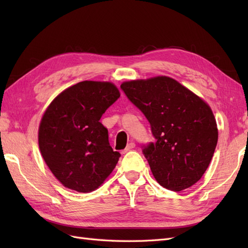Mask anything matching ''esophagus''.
Returning a JSON list of instances; mask_svg holds the SVG:
<instances>
[{
	"mask_svg": "<svg viewBox=\"0 0 248 248\" xmlns=\"http://www.w3.org/2000/svg\"><path fill=\"white\" fill-rule=\"evenodd\" d=\"M134 147H136V144H134L133 141L129 142V144L127 145V147H126V148L123 150V151H122V154H125V153H127V152H128V151H130V150H131V149H133Z\"/></svg>",
	"mask_w": 248,
	"mask_h": 248,
	"instance_id": "34e87169",
	"label": "esophagus"
}]
</instances>
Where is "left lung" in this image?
I'll return each mask as SVG.
<instances>
[{
    "label": "left lung",
    "mask_w": 248,
    "mask_h": 248,
    "mask_svg": "<svg viewBox=\"0 0 248 248\" xmlns=\"http://www.w3.org/2000/svg\"><path fill=\"white\" fill-rule=\"evenodd\" d=\"M121 89L151 126L156 141L142 147V154L156 181L172 191L196 184L208 169L218 140L210 107L168 77L126 81Z\"/></svg>",
    "instance_id": "left-lung-1"
}]
</instances>
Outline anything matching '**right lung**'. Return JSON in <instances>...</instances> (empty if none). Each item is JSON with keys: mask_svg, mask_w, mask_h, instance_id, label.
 I'll use <instances>...</instances> for the list:
<instances>
[{"mask_svg": "<svg viewBox=\"0 0 248 248\" xmlns=\"http://www.w3.org/2000/svg\"><path fill=\"white\" fill-rule=\"evenodd\" d=\"M120 97L110 82L85 80L66 89L44 112L39 149L55 177L67 188L93 191L120 158L100 119Z\"/></svg>", "mask_w": 248, "mask_h": 248, "instance_id": "obj_1", "label": "right lung"}]
</instances>
